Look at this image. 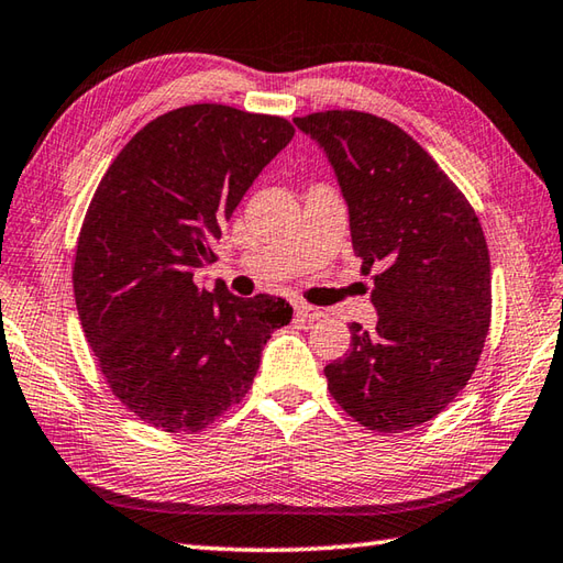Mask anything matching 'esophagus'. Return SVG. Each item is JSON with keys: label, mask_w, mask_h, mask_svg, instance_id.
<instances>
[{"label": "esophagus", "mask_w": 563, "mask_h": 563, "mask_svg": "<svg viewBox=\"0 0 563 563\" xmlns=\"http://www.w3.org/2000/svg\"><path fill=\"white\" fill-rule=\"evenodd\" d=\"M295 317L300 319V322H314V319L322 317V310L305 302H295Z\"/></svg>", "instance_id": "34e87169"}]
</instances>
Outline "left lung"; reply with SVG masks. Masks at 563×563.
<instances>
[{"instance_id":"left-lung-1","label":"left lung","mask_w":563,"mask_h":563,"mask_svg":"<svg viewBox=\"0 0 563 563\" xmlns=\"http://www.w3.org/2000/svg\"><path fill=\"white\" fill-rule=\"evenodd\" d=\"M319 143L349 207L361 273L373 275V332L324 368L329 393L373 432L429 422L466 388L490 327V256L476 212L434 158L376 114L292 119Z\"/></svg>"}]
</instances>
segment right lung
Instances as JSON below:
<instances>
[{"instance_id":"add662e5","label":"right lung","mask_w":563,"mask_h":563,"mask_svg":"<svg viewBox=\"0 0 563 563\" xmlns=\"http://www.w3.org/2000/svg\"><path fill=\"white\" fill-rule=\"evenodd\" d=\"M288 119L190 104L148 121L109 165L77 236L73 290L109 388L163 432H200L249 393L292 319L280 297L195 285Z\"/></svg>"}]
</instances>
